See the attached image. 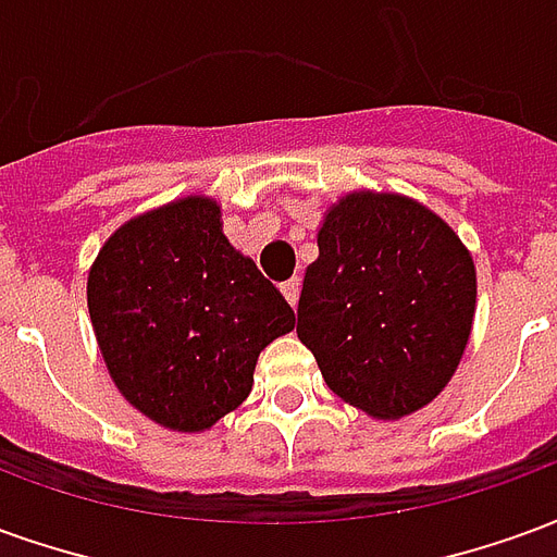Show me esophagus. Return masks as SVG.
<instances>
[{"instance_id": "34e87169", "label": "esophagus", "mask_w": 557, "mask_h": 557, "mask_svg": "<svg viewBox=\"0 0 557 557\" xmlns=\"http://www.w3.org/2000/svg\"><path fill=\"white\" fill-rule=\"evenodd\" d=\"M280 292H283V298H286V301L295 307V304H298V292H301V280H298V277L286 280V283L280 286Z\"/></svg>"}]
</instances>
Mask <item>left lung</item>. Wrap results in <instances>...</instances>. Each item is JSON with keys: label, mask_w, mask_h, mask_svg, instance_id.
I'll list each match as a JSON object with an SVG mask.
<instances>
[{"label": "left lung", "mask_w": 557, "mask_h": 557, "mask_svg": "<svg viewBox=\"0 0 557 557\" xmlns=\"http://www.w3.org/2000/svg\"><path fill=\"white\" fill-rule=\"evenodd\" d=\"M315 244L298 339L325 385L375 420L430 406L471 337L478 271L466 244L423 202L387 190L339 196Z\"/></svg>", "instance_id": "1"}]
</instances>
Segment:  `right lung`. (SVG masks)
Returning a JSON list of instances; mask_svg holds the SVG:
<instances>
[{
  "label": "right lung",
  "mask_w": 557,
  "mask_h": 557,
  "mask_svg": "<svg viewBox=\"0 0 557 557\" xmlns=\"http://www.w3.org/2000/svg\"><path fill=\"white\" fill-rule=\"evenodd\" d=\"M86 301L119 394L172 432H206L238 409L259 351L295 327L206 194L125 220L91 262Z\"/></svg>",
  "instance_id": "add662e5"
}]
</instances>
